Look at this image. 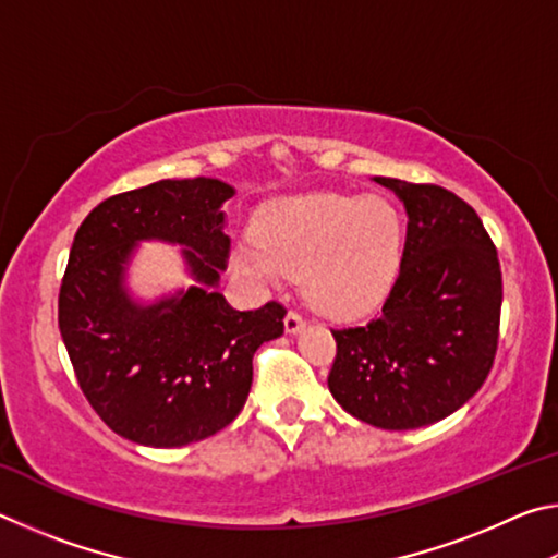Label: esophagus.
Masks as SVG:
<instances>
[{
	"mask_svg": "<svg viewBox=\"0 0 558 558\" xmlns=\"http://www.w3.org/2000/svg\"><path fill=\"white\" fill-rule=\"evenodd\" d=\"M305 327V319H302L298 313H288L286 315V332L288 335H298Z\"/></svg>",
	"mask_w": 558,
	"mask_h": 558,
	"instance_id": "1",
	"label": "esophagus"
}]
</instances>
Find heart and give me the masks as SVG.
<instances>
[{"label": "heart", "instance_id": "b5f03b06", "mask_svg": "<svg viewBox=\"0 0 558 558\" xmlns=\"http://www.w3.org/2000/svg\"><path fill=\"white\" fill-rule=\"evenodd\" d=\"M258 239L231 251V270L258 288L300 278L327 317H356L381 305L401 268L403 223L384 196L315 192L268 204Z\"/></svg>", "mask_w": 558, "mask_h": 558}]
</instances>
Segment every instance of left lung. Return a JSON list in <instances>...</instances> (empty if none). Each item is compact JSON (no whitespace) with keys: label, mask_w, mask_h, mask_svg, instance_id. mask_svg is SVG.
<instances>
[{"label":"left lung","mask_w":558,"mask_h":558,"mask_svg":"<svg viewBox=\"0 0 558 558\" xmlns=\"http://www.w3.org/2000/svg\"><path fill=\"white\" fill-rule=\"evenodd\" d=\"M399 196L409 226L401 270L369 325L337 329L329 393L384 430L438 423L493 369L502 272L472 206L448 189L374 177Z\"/></svg>","instance_id":"left-lung-1"}]
</instances>
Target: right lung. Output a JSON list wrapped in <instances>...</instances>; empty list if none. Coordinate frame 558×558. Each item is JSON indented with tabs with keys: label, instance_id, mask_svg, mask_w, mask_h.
<instances>
[{
	"label": "right lung",
	"instance_id": "obj_1",
	"mask_svg": "<svg viewBox=\"0 0 558 558\" xmlns=\"http://www.w3.org/2000/svg\"><path fill=\"white\" fill-rule=\"evenodd\" d=\"M233 194L211 177L159 179L98 204L73 239L63 344L93 409L137 446L182 448L229 426L248 399L253 354L286 329L276 302L241 313L219 292ZM143 242L179 244L193 286L137 296L129 272Z\"/></svg>",
	"mask_w": 558,
	"mask_h": 558
}]
</instances>
